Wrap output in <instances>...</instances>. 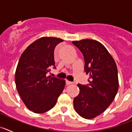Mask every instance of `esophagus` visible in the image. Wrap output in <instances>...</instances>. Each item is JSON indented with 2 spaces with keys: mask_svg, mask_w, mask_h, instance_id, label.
Masks as SVG:
<instances>
[{
  "mask_svg": "<svg viewBox=\"0 0 132 132\" xmlns=\"http://www.w3.org/2000/svg\"><path fill=\"white\" fill-rule=\"evenodd\" d=\"M65 82H66V84H67V85H71V84H73V82H71V81H69V80H66Z\"/></svg>",
  "mask_w": 132,
  "mask_h": 132,
  "instance_id": "1",
  "label": "esophagus"
}]
</instances>
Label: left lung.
Returning <instances> with one entry per match:
<instances>
[{"instance_id":"8db88e82","label":"left lung","mask_w":132,"mask_h":132,"mask_svg":"<svg viewBox=\"0 0 132 132\" xmlns=\"http://www.w3.org/2000/svg\"><path fill=\"white\" fill-rule=\"evenodd\" d=\"M72 43L83 55L85 71L89 75V83L78 84L80 92L73 105L81 117L94 118L110 105L117 94V66L108 50L97 41L85 39Z\"/></svg>"}]
</instances>
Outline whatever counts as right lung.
Segmentation results:
<instances>
[{
    "mask_svg": "<svg viewBox=\"0 0 132 132\" xmlns=\"http://www.w3.org/2000/svg\"><path fill=\"white\" fill-rule=\"evenodd\" d=\"M62 42L53 37L39 38L26 49L18 61L16 89L27 108L35 113L52 109L64 89L65 80L46 76L51 69L56 68L54 50Z\"/></svg>",
    "mask_w": 132,
    "mask_h": 132,
    "instance_id": "right-lung-1",
    "label": "right lung"
}]
</instances>
